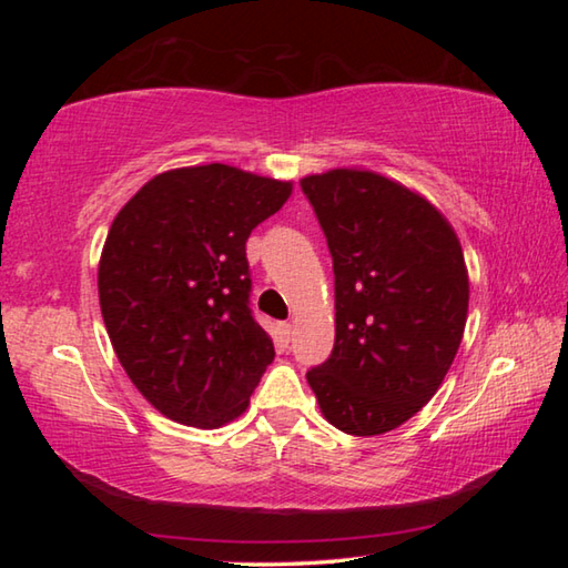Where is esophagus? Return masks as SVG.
<instances>
[{
    "instance_id": "obj_1",
    "label": "esophagus",
    "mask_w": 568,
    "mask_h": 568,
    "mask_svg": "<svg viewBox=\"0 0 568 568\" xmlns=\"http://www.w3.org/2000/svg\"><path fill=\"white\" fill-rule=\"evenodd\" d=\"M291 335H293V325L291 323H281V341L287 343V341H291Z\"/></svg>"
}]
</instances>
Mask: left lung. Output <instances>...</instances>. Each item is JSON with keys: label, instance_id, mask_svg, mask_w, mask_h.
Masks as SVG:
<instances>
[{"label": "left lung", "instance_id": "left-lung-1", "mask_svg": "<svg viewBox=\"0 0 568 568\" xmlns=\"http://www.w3.org/2000/svg\"><path fill=\"white\" fill-rule=\"evenodd\" d=\"M301 187L335 273V345L307 383L343 434H388L434 398L464 338L460 240L436 205L378 172L335 168Z\"/></svg>", "mask_w": 568, "mask_h": 568}]
</instances>
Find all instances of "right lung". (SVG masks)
<instances>
[{"label":"right lung","instance_id":"right-lung-1","mask_svg":"<svg viewBox=\"0 0 568 568\" xmlns=\"http://www.w3.org/2000/svg\"><path fill=\"white\" fill-rule=\"evenodd\" d=\"M293 182L223 162L160 172L114 215L98 291L124 373L162 416L220 428L275 358L247 307L245 243Z\"/></svg>","mask_w":568,"mask_h":568}]
</instances>
